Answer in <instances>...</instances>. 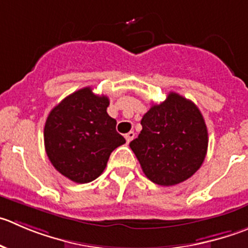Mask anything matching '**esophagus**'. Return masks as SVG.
Segmentation results:
<instances>
[{
  "mask_svg": "<svg viewBox=\"0 0 248 248\" xmlns=\"http://www.w3.org/2000/svg\"><path fill=\"white\" fill-rule=\"evenodd\" d=\"M135 138V133H134V131H129L128 134H126L125 135V140H126V142H130L131 140H133V139Z\"/></svg>",
  "mask_w": 248,
  "mask_h": 248,
  "instance_id": "1",
  "label": "esophagus"
}]
</instances>
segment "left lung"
<instances>
[{"label":"left lung","instance_id":"left-lung-1","mask_svg":"<svg viewBox=\"0 0 248 248\" xmlns=\"http://www.w3.org/2000/svg\"><path fill=\"white\" fill-rule=\"evenodd\" d=\"M142 130L130 148L152 183L173 186L187 180L206 158L208 133L197 106L179 93H169L141 119Z\"/></svg>","mask_w":248,"mask_h":248}]
</instances>
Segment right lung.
<instances>
[{"instance_id": "add662e5", "label": "right lung", "mask_w": 248, "mask_h": 248, "mask_svg": "<svg viewBox=\"0 0 248 248\" xmlns=\"http://www.w3.org/2000/svg\"><path fill=\"white\" fill-rule=\"evenodd\" d=\"M107 96L84 87L67 96L49 112L44 129L47 157L62 175L86 184L101 175L110 153L125 143L109 117Z\"/></svg>"}]
</instances>
